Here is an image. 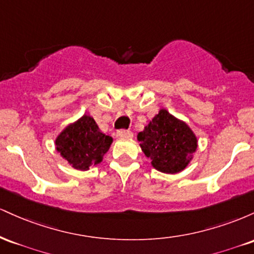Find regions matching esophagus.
Here are the masks:
<instances>
[{
    "mask_svg": "<svg viewBox=\"0 0 254 254\" xmlns=\"http://www.w3.org/2000/svg\"><path fill=\"white\" fill-rule=\"evenodd\" d=\"M117 136L119 138H123V139L131 138V137H132V132L129 130H119L117 132Z\"/></svg>",
    "mask_w": 254,
    "mask_h": 254,
    "instance_id": "34e87169",
    "label": "esophagus"
}]
</instances>
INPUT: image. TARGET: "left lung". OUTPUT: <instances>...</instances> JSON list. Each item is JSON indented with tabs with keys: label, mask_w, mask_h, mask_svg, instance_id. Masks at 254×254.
I'll list each match as a JSON object with an SVG mask.
<instances>
[{
	"label": "left lung",
	"mask_w": 254,
	"mask_h": 254,
	"mask_svg": "<svg viewBox=\"0 0 254 254\" xmlns=\"http://www.w3.org/2000/svg\"><path fill=\"white\" fill-rule=\"evenodd\" d=\"M137 141L144 155L156 171L177 174L185 170L198 148L193 130L182 119L161 109L137 133Z\"/></svg>",
	"instance_id": "8db88e82"
}]
</instances>
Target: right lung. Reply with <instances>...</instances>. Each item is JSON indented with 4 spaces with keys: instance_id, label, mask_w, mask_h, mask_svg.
Masks as SVG:
<instances>
[{
    "instance_id": "right-lung-1",
    "label": "right lung",
    "mask_w": 254,
    "mask_h": 254,
    "mask_svg": "<svg viewBox=\"0 0 254 254\" xmlns=\"http://www.w3.org/2000/svg\"><path fill=\"white\" fill-rule=\"evenodd\" d=\"M112 142V137L99 130L92 116L83 115L58 133L55 148L74 170L88 171L103 161Z\"/></svg>"
}]
</instances>
